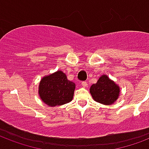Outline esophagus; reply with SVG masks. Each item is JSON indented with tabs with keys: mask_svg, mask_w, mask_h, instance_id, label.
<instances>
[{
	"mask_svg": "<svg viewBox=\"0 0 149 149\" xmlns=\"http://www.w3.org/2000/svg\"><path fill=\"white\" fill-rule=\"evenodd\" d=\"M81 85L84 86V87H86V86H87V85H88V84H87L86 81H83L81 83Z\"/></svg>",
	"mask_w": 149,
	"mask_h": 149,
	"instance_id": "obj_1",
	"label": "esophagus"
}]
</instances>
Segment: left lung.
<instances>
[{"mask_svg":"<svg viewBox=\"0 0 149 149\" xmlns=\"http://www.w3.org/2000/svg\"><path fill=\"white\" fill-rule=\"evenodd\" d=\"M90 91L94 100L100 104L111 105L118 98L120 88L107 76L103 75L97 84L91 86Z\"/></svg>","mask_w":149,"mask_h":149,"instance_id":"left-lung-1","label":"left lung"}]
</instances>
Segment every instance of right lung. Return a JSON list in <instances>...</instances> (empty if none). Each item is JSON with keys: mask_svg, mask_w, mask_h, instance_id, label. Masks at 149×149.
Instances as JSON below:
<instances>
[{"mask_svg": "<svg viewBox=\"0 0 149 149\" xmlns=\"http://www.w3.org/2000/svg\"><path fill=\"white\" fill-rule=\"evenodd\" d=\"M74 91V83L68 80L62 71H57L42 78L39 84L38 93L44 103L49 107H54L71 101Z\"/></svg>", "mask_w": 149, "mask_h": 149, "instance_id": "add662e5", "label": "right lung"}]
</instances>
